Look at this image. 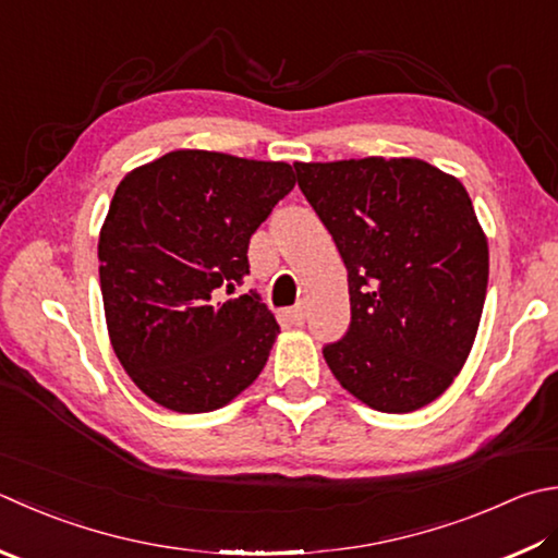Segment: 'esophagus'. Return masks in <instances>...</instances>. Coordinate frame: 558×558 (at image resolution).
<instances>
[{
    "mask_svg": "<svg viewBox=\"0 0 558 558\" xmlns=\"http://www.w3.org/2000/svg\"><path fill=\"white\" fill-rule=\"evenodd\" d=\"M283 318H287L291 325H303V320H306V306L299 303V306L283 311Z\"/></svg>",
    "mask_w": 558,
    "mask_h": 558,
    "instance_id": "obj_1",
    "label": "esophagus"
}]
</instances>
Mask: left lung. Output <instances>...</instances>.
<instances>
[{
    "label": "left lung",
    "mask_w": 558,
    "mask_h": 558,
    "mask_svg": "<svg viewBox=\"0 0 558 558\" xmlns=\"http://www.w3.org/2000/svg\"><path fill=\"white\" fill-rule=\"evenodd\" d=\"M293 167L350 283V328L323 347L330 372L381 413L433 403L464 366L486 301L488 243L466 189L413 157Z\"/></svg>",
    "instance_id": "obj_1"
}]
</instances>
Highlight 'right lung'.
Segmentation results:
<instances>
[{
    "instance_id": "1",
    "label": "right lung",
    "mask_w": 558,
    "mask_h": 558,
    "mask_svg": "<svg viewBox=\"0 0 558 558\" xmlns=\"http://www.w3.org/2000/svg\"><path fill=\"white\" fill-rule=\"evenodd\" d=\"M293 184L287 162L174 150L116 189L99 235L104 311L116 356L155 403L208 413L265 369L275 315L255 289L225 296L245 283L250 238Z\"/></svg>"
}]
</instances>
